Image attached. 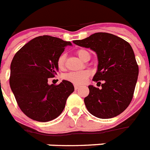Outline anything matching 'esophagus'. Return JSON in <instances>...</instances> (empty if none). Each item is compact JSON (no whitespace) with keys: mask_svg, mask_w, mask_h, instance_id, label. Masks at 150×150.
<instances>
[{"mask_svg":"<svg viewBox=\"0 0 150 150\" xmlns=\"http://www.w3.org/2000/svg\"><path fill=\"white\" fill-rule=\"evenodd\" d=\"M80 88V86H77V85H75V90H77V89H79Z\"/></svg>","mask_w":150,"mask_h":150,"instance_id":"obj_1","label":"esophagus"}]
</instances>
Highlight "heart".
Instances as JSON below:
<instances>
[{
	"label": "heart",
	"mask_w": 150,
	"mask_h": 150,
	"mask_svg": "<svg viewBox=\"0 0 150 150\" xmlns=\"http://www.w3.org/2000/svg\"><path fill=\"white\" fill-rule=\"evenodd\" d=\"M77 55L83 61H86L88 58H90V54L87 50L80 49L77 50ZM65 54H61L57 59V66L61 70L65 68ZM90 73L88 71H75V72H68L64 75V79L71 82L75 85H82L86 82L89 77Z\"/></svg>",
	"instance_id": "1"
}]
</instances>
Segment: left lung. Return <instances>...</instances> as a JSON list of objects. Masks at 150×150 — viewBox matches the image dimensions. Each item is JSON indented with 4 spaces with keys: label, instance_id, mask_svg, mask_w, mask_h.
<instances>
[{
    "label": "left lung",
    "instance_id": "8db88e82",
    "mask_svg": "<svg viewBox=\"0 0 150 150\" xmlns=\"http://www.w3.org/2000/svg\"><path fill=\"white\" fill-rule=\"evenodd\" d=\"M73 43L90 48L98 57V69L93 80L99 84L103 81L102 88L89 86V93L84 99L87 110L103 119L121 114L132 100L139 75V66L130 44L107 33H96Z\"/></svg>",
    "mask_w": 150,
    "mask_h": 150
}]
</instances>
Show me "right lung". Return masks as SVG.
Instances as JSON below:
<instances>
[{
	"instance_id": "add662e5",
	"label": "right lung",
	"mask_w": 150,
	"mask_h": 150,
	"mask_svg": "<svg viewBox=\"0 0 150 150\" xmlns=\"http://www.w3.org/2000/svg\"><path fill=\"white\" fill-rule=\"evenodd\" d=\"M68 45L71 43L54 36H38L13 57L11 89L21 110L34 121L47 122L57 117L74 92L72 83L66 80L48 84L49 78H54L58 70L57 59Z\"/></svg>"
}]
</instances>
